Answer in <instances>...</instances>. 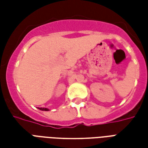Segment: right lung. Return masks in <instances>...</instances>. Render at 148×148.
<instances>
[{
  "instance_id": "1",
  "label": "right lung",
  "mask_w": 148,
  "mask_h": 148,
  "mask_svg": "<svg viewBox=\"0 0 148 148\" xmlns=\"http://www.w3.org/2000/svg\"><path fill=\"white\" fill-rule=\"evenodd\" d=\"M39 109L42 110V111H48L49 109H47V108H39Z\"/></svg>"
}]
</instances>
